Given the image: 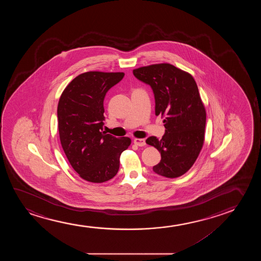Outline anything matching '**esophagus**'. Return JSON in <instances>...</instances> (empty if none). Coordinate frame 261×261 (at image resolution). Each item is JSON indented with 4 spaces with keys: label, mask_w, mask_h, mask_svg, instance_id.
<instances>
[{
    "label": "esophagus",
    "mask_w": 261,
    "mask_h": 261,
    "mask_svg": "<svg viewBox=\"0 0 261 261\" xmlns=\"http://www.w3.org/2000/svg\"><path fill=\"white\" fill-rule=\"evenodd\" d=\"M134 143L137 145V146H144L146 143H145V140L139 139V138H136L134 140Z\"/></svg>",
    "instance_id": "34e87169"
}]
</instances>
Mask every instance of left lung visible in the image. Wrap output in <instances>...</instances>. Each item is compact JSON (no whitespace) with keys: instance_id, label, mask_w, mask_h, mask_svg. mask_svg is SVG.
Masks as SVG:
<instances>
[{"instance_id":"1","label":"left lung","mask_w":261,"mask_h":261,"mask_svg":"<svg viewBox=\"0 0 261 261\" xmlns=\"http://www.w3.org/2000/svg\"><path fill=\"white\" fill-rule=\"evenodd\" d=\"M136 79L151 86L155 115L164 118L162 139L150 136L161 161L153 171L167 178H176L193 167L203 146L206 110L196 82L188 72L169 63H159L133 70Z\"/></svg>"}]
</instances>
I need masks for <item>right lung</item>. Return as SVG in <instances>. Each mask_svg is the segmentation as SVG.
<instances>
[{
  "label": "right lung",
  "mask_w": 261,
  "mask_h": 261,
  "mask_svg": "<svg viewBox=\"0 0 261 261\" xmlns=\"http://www.w3.org/2000/svg\"><path fill=\"white\" fill-rule=\"evenodd\" d=\"M124 75L123 72H85L66 86L59 100L61 146L72 168L88 182L113 178L119 169L120 155L131 144L129 137L117 138L101 132L104 98Z\"/></svg>",
  "instance_id": "obj_1"
}]
</instances>
